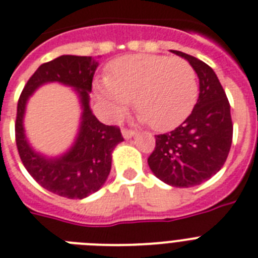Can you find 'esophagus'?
<instances>
[{"mask_svg": "<svg viewBox=\"0 0 258 258\" xmlns=\"http://www.w3.org/2000/svg\"><path fill=\"white\" fill-rule=\"evenodd\" d=\"M122 135L124 139H130V138H133L135 135V131L134 130H128V128H123L122 130Z\"/></svg>", "mask_w": 258, "mask_h": 258, "instance_id": "1", "label": "esophagus"}]
</instances>
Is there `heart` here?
Wrapping results in <instances>:
<instances>
[{
  "label": "heart",
  "mask_w": 258,
  "mask_h": 258,
  "mask_svg": "<svg viewBox=\"0 0 258 258\" xmlns=\"http://www.w3.org/2000/svg\"><path fill=\"white\" fill-rule=\"evenodd\" d=\"M96 93L111 118H119L134 100L136 112L152 128L165 131L180 124L194 108L198 77L183 58L138 54L110 63Z\"/></svg>",
  "instance_id": "1"
}]
</instances>
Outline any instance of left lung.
I'll return each mask as SVG.
<instances>
[{"mask_svg":"<svg viewBox=\"0 0 258 258\" xmlns=\"http://www.w3.org/2000/svg\"><path fill=\"white\" fill-rule=\"evenodd\" d=\"M192 64L200 93L194 110L179 127L155 135L148 165L155 176L172 187L199 185L219 172L231 150L233 123L227 94L215 71L203 60L171 50Z\"/></svg>","mask_w":258,"mask_h":258,"instance_id":"obj_1","label":"left lung"}]
</instances>
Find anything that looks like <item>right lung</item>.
<instances>
[{"label": "right lung", "instance_id": "obj_1", "mask_svg": "<svg viewBox=\"0 0 258 258\" xmlns=\"http://www.w3.org/2000/svg\"><path fill=\"white\" fill-rule=\"evenodd\" d=\"M98 62L91 56L60 55L42 63L25 85L18 99L16 143L20 158L31 177L45 189L68 199H83L99 189L111 169V154L123 136L118 125H106L96 119L89 106V93ZM47 81L71 85L81 96V130L75 146L58 159H46L31 150L23 131L27 98Z\"/></svg>", "mask_w": 258, "mask_h": 258}]
</instances>
